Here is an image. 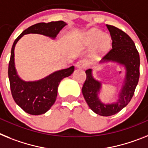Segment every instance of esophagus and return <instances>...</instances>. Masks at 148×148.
I'll return each mask as SVG.
<instances>
[{
	"label": "esophagus",
	"mask_w": 148,
	"mask_h": 148,
	"mask_svg": "<svg viewBox=\"0 0 148 148\" xmlns=\"http://www.w3.org/2000/svg\"><path fill=\"white\" fill-rule=\"evenodd\" d=\"M75 65L77 69H85L87 66V62L85 60H79L76 63Z\"/></svg>",
	"instance_id": "34e87169"
}]
</instances>
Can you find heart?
<instances>
[{
	"label": "heart",
	"mask_w": 148,
	"mask_h": 148,
	"mask_svg": "<svg viewBox=\"0 0 148 148\" xmlns=\"http://www.w3.org/2000/svg\"><path fill=\"white\" fill-rule=\"evenodd\" d=\"M86 38L88 44H95L96 48L100 51L107 50L111 43L110 37L107 34H102V33L97 29L89 30L87 33Z\"/></svg>",
	"instance_id": "1"
}]
</instances>
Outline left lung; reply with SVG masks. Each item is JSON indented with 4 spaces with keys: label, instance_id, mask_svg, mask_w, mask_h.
Segmentation results:
<instances>
[{
    "label": "left lung",
    "instance_id": "8db88e82",
    "mask_svg": "<svg viewBox=\"0 0 148 148\" xmlns=\"http://www.w3.org/2000/svg\"><path fill=\"white\" fill-rule=\"evenodd\" d=\"M112 38V48L100 63L114 62L125 69V77L116 102L104 103L99 95L102 83L94 78L91 69L86 71V79L82 92L87 104L94 112L101 116H110L120 112L129 103L134 95L139 79L140 58L135 43L130 37L119 28L106 24Z\"/></svg>",
    "mask_w": 148,
    "mask_h": 148
}]
</instances>
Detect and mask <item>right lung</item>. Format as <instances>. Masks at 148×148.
Wrapping results in <instances>:
<instances>
[{"label":"right lung","instance_id":"add662e5","mask_svg":"<svg viewBox=\"0 0 148 148\" xmlns=\"http://www.w3.org/2000/svg\"><path fill=\"white\" fill-rule=\"evenodd\" d=\"M66 24L63 21L36 24L24 30L12 45L8 68L10 88L15 102L28 114L42 115L51 109L56 101L60 81L74 72V67L56 71L37 81H24L19 77L15 69L14 58L15 45L24 35L29 33L41 34L54 39Z\"/></svg>","mask_w":148,"mask_h":148}]
</instances>
